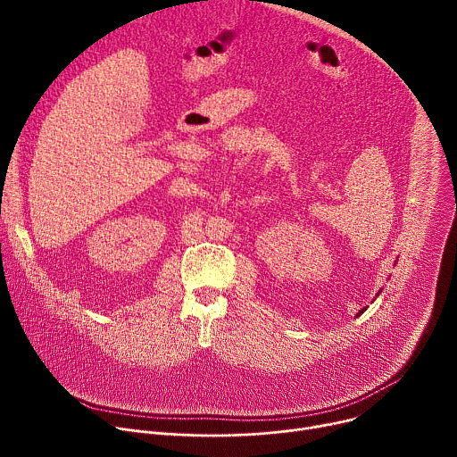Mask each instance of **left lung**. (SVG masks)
Returning <instances> with one entry per match:
<instances>
[{"instance_id":"8db88e82","label":"left lung","mask_w":457,"mask_h":457,"mask_svg":"<svg viewBox=\"0 0 457 457\" xmlns=\"http://www.w3.org/2000/svg\"><path fill=\"white\" fill-rule=\"evenodd\" d=\"M360 312H363V309H361V311H360Z\"/></svg>"}]
</instances>
